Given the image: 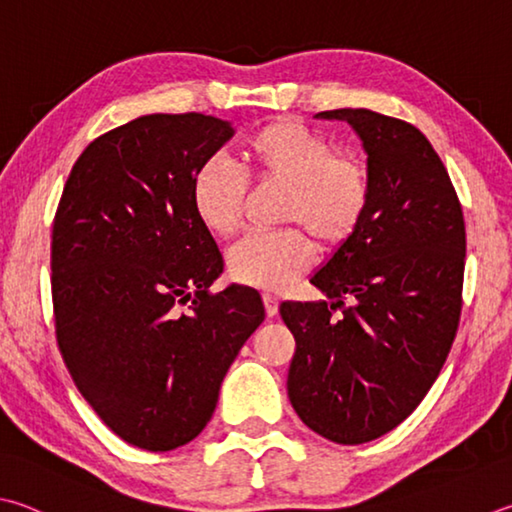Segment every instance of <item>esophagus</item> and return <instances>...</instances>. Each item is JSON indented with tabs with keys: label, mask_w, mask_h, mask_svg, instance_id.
<instances>
[{
	"label": "esophagus",
	"mask_w": 512,
	"mask_h": 512,
	"mask_svg": "<svg viewBox=\"0 0 512 512\" xmlns=\"http://www.w3.org/2000/svg\"><path fill=\"white\" fill-rule=\"evenodd\" d=\"M264 309H266L268 318H275L277 311H280V302H277L275 295H271V293L264 295Z\"/></svg>",
	"instance_id": "34e87169"
}]
</instances>
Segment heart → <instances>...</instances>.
Masks as SVG:
<instances>
[{
  "instance_id": "heart-1",
  "label": "heart",
  "mask_w": 512,
  "mask_h": 512,
  "mask_svg": "<svg viewBox=\"0 0 512 512\" xmlns=\"http://www.w3.org/2000/svg\"><path fill=\"white\" fill-rule=\"evenodd\" d=\"M241 159L262 185H280L288 194L282 221L295 226L273 235H253L228 255L232 280L262 291H284L306 273L320 250L336 253L358 235L374 199L365 159L338 154L336 143L297 120H271L246 138ZM248 176L224 161L203 163L192 181V206L217 237H235L244 228Z\"/></svg>"
}]
</instances>
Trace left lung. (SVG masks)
I'll return each instance as SVG.
<instances>
[{
  "mask_svg": "<svg viewBox=\"0 0 512 512\" xmlns=\"http://www.w3.org/2000/svg\"><path fill=\"white\" fill-rule=\"evenodd\" d=\"M318 116L356 129L374 199L358 235L311 277L333 304L280 306L295 338L286 387L304 425L358 445L403 423L448 358L461 318L466 224L448 170L414 125L371 109Z\"/></svg>",
  "mask_w": 512,
  "mask_h": 512,
  "instance_id": "left-lung-1",
  "label": "left lung"
}]
</instances>
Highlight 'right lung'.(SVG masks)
<instances>
[{"label": "right lung", "instance_id": "add662e5", "mask_svg": "<svg viewBox=\"0 0 512 512\" xmlns=\"http://www.w3.org/2000/svg\"><path fill=\"white\" fill-rule=\"evenodd\" d=\"M226 120L152 114L98 136L64 183L51 235L55 338L73 383L136 448L190 443L232 360L264 322L257 291L224 271L192 206V181Z\"/></svg>", "mask_w": 512, "mask_h": 512}]
</instances>
